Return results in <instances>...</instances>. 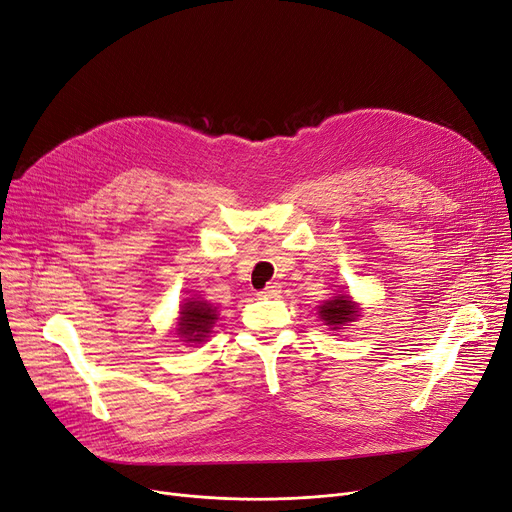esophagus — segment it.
I'll list each match as a JSON object with an SVG mask.
<instances>
[{"label":"esophagus","mask_w":512,"mask_h":512,"mask_svg":"<svg viewBox=\"0 0 512 512\" xmlns=\"http://www.w3.org/2000/svg\"><path fill=\"white\" fill-rule=\"evenodd\" d=\"M280 293H282V286L278 282H270L268 286L263 288V291H259V297H263V299H276V297H280Z\"/></svg>","instance_id":"esophagus-1"}]
</instances>
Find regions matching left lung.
<instances>
[{"instance_id":"left-lung-1","label":"left lung","mask_w":512,"mask_h":512,"mask_svg":"<svg viewBox=\"0 0 512 512\" xmlns=\"http://www.w3.org/2000/svg\"><path fill=\"white\" fill-rule=\"evenodd\" d=\"M318 314L326 326L332 330H339L341 326H349V322H355L360 316V307L349 295H339L320 305Z\"/></svg>"}]
</instances>
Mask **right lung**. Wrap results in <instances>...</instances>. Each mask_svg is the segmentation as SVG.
I'll list each match as a JSON object with an SVG mask.
<instances>
[{
    "instance_id": "add662e5",
    "label": "right lung",
    "mask_w": 512,
    "mask_h": 512,
    "mask_svg": "<svg viewBox=\"0 0 512 512\" xmlns=\"http://www.w3.org/2000/svg\"><path fill=\"white\" fill-rule=\"evenodd\" d=\"M215 320H217V307H213L207 301L188 299L182 305L180 322H177L175 335L182 337L184 343H203L207 341Z\"/></svg>"
}]
</instances>
